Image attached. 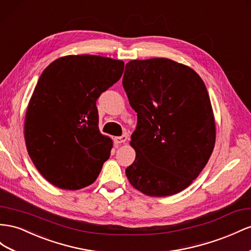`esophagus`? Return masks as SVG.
<instances>
[{
  "instance_id": "esophagus-1",
  "label": "esophagus",
  "mask_w": 251,
  "mask_h": 251,
  "mask_svg": "<svg viewBox=\"0 0 251 251\" xmlns=\"http://www.w3.org/2000/svg\"><path fill=\"white\" fill-rule=\"evenodd\" d=\"M127 139V135L126 134H124L123 136H119V137H115L114 138V141L115 144H124V142H126Z\"/></svg>"
}]
</instances>
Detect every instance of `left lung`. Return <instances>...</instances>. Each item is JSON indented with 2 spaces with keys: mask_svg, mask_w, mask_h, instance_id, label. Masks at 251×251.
Here are the masks:
<instances>
[{
  "mask_svg": "<svg viewBox=\"0 0 251 251\" xmlns=\"http://www.w3.org/2000/svg\"><path fill=\"white\" fill-rule=\"evenodd\" d=\"M123 85L137 126L131 136L136 158L126 169L131 185L149 196L186 189L214 148L210 98L192 69L166 58L126 64Z\"/></svg>",
  "mask_w": 251,
  "mask_h": 251,
  "instance_id": "8db88e82",
  "label": "left lung"
}]
</instances>
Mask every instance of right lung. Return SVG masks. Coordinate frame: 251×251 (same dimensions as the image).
Returning a JSON list of instances; mask_svg holds the SVG:
<instances>
[{"label":"right lung","instance_id":"add662e5","mask_svg":"<svg viewBox=\"0 0 251 251\" xmlns=\"http://www.w3.org/2000/svg\"><path fill=\"white\" fill-rule=\"evenodd\" d=\"M124 67L111 58L66 56L40 76L26 111L25 141L33 165L53 186H89L109 159L112 140L99 131L96 101Z\"/></svg>","mask_w":251,"mask_h":251}]
</instances>
